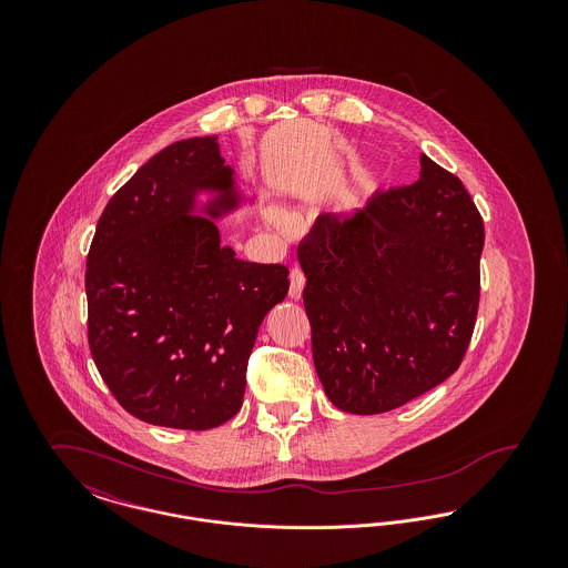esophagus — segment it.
<instances>
[{"instance_id":"1","label":"esophagus","mask_w":568,"mask_h":568,"mask_svg":"<svg viewBox=\"0 0 568 568\" xmlns=\"http://www.w3.org/2000/svg\"><path fill=\"white\" fill-rule=\"evenodd\" d=\"M304 272L300 268H292L290 272V297L292 300H300L302 297V290H304Z\"/></svg>"}]
</instances>
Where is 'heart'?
Segmentation results:
<instances>
[{"label":"heart","instance_id":"heart-1","mask_svg":"<svg viewBox=\"0 0 568 568\" xmlns=\"http://www.w3.org/2000/svg\"><path fill=\"white\" fill-rule=\"evenodd\" d=\"M271 219L274 223H283L285 221V215H283V211H278V209H272Z\"/></svg>","mask_w":568,"mask_h":568}]
</instances>
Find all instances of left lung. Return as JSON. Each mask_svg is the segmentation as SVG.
I'll list each match as a JSON object with an SVG mask.
<instances>
[{
	"label": "left lung",
	"mask_w": 568,
	"mask_h": 568,
	"mask_svg": "<svg viewBox=\"0 0 568 568\" xmlns=\"http://www.w3.org/2000/svg\"><path fill=\"white\" fill-rule=\"evenodd\" d=\"M419 181L324 213L297 246L313 359L329 403L377 415L458 371L479 306L484 221L428 155Z\"/></svg>",
	"instance_id": "obj_1"
}]
</instances>
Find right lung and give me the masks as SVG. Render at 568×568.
Segmentation results:
<instances>
[{
    "label": "right lung",
    "instance_id": "obj_1",
    "mask_svg": "<svg viewBox=\"0 0 568 568\" xmlns=\"http://www.w3.org/2000/svg\"><path fill=\"white\" fill-rule=\"evenodd\" d=\"M255 200L204 135L153 155L100 216L84 276L89 347L138 419L211 430L243 406L257 329L290 290L283 264L221 243L216 223Z\"/></svg>",
    "mask_w": 568,
    "mask_h": 568
}]
</instances>
